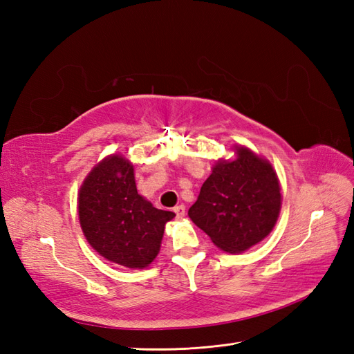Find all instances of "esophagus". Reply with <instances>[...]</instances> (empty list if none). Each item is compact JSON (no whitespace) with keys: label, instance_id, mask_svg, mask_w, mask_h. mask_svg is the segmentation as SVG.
<instances>
[{"label":"esophagus","instance_id":"esophagus-1","mask_svg":"<svg viewBox=\"0 0 354 354\" xmlns=\"http://www.w3.org/2000/svg\"><path fill=\"white\" fill-rule=\"evenodd\" d=\"M173 212L176 213L178 219H183V217L185 216V205H176L175 208H173Z\"/></svg>","mask_w":354,"mask_h":354}]
</instances>
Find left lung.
I'll return each instance as SVG.
<instances>
[{
  "label": "left lung",
  "mask_w": 354,
  "mask_h": 354,
  "mask_svg": "<svg viewBox=\"0 0 354 354\" xmlns=\"http://www.w3.org/2000/svg\"><path fill=\"white\" fill-rule=\"evenodd\" d=\"M280 192L270 162L245 146H236L234 160L213 165L189 216L222 251L243 252L275 227L281 209Z\"/></svg>",
  "instance_id": "obj_1"
}]
</instances>
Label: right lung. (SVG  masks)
Masks as SVG:
<instances>
[{"mask_svg":"<svg viewBox=\"0 0 354 354\" xmlns=\"http://www.w3.org/2000/svg\"><path fill=\"white\" fill-rule=\"evenodd\" d=\"M77 209L88 243L102 257L131 269L155 260L165 223L175 217L138 194L133 165L122 155L106 156L88 173Z\"/></svg>","mask_w":354,"mask_h":354,"instance_id":"1","label":"right lung"}]
</instances>
